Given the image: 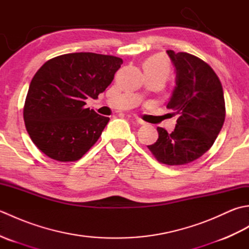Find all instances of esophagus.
Masks as SVG:
<instances>
[{
	"label": "esophagus",
	"instance_id": "34e87169",
	"mask_svg": "<svg viewBox=\"0 0 249 249\" xmlns=\"http://www.w3.org/2000/svg\"><path fill=\"white\" fill-rule=\"evenodd\" d=\"M134 120L137 122V123L140 124V125H144L145 124L144 121H142L140 118H138V116H136V115H134Z\"/></svg>",
	"mask_w": 249,
	"mask_h": 249
}]
</instances>
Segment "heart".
Masks as SVG:
<instances>
[{
    "label": "heart",
    "instance_id": "b5f03b06",
    "mask_svg": "<svg viewBox=\"0 0 249 249\" xmlns=\"http://www.w3.org/2000/svg\"><path fill=\"white\" fill-rule=\"evenodd\" d=\"M144 71L160 72L167 76L170 73V65L168 60L163 55H154L147 59L144 63Z\"/></svg>",
    "mask_w": 249,
    "mask_h": 249
}]
</instances>
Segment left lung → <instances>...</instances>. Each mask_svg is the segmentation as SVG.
<instances>
[{
	"mask_svg": "<svg viewBox=\"0 0 249 249\" xmlns=\"http://www.w3.org/2000/svg\"><path fill=\"white\" fill-rule=\"evenodd\" d=\"M167 53L177 70V87L167 108L179 116L172 133L157 127L158 139L147 147L160 162L182 166L202 156L217 138L226 116L224 91L208 63L187 52Z\"/></svg>",
	"mask_w": 249,
	"mask_h": 249,
	"instance_id": "1",
	"label": "left lung"
}]
</instances>
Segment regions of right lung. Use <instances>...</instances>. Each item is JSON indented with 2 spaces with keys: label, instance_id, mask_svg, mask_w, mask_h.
Here are the masks:
<instances>
[{
  "label": "right lung",
  "instance_id": "obj_1",
  "mask_svg": "<svg viewBox=\"0 0 249 249\" xmlns=\"http://www.w3.org/2000/svg\"><path fill=\"white\" fill-rule=\"evenodd\" d=\"M123 60L77 52L55 56L36 71L26 95L23 119L37 149L51 160L76 161L102 135L109 118L86 108L109 84Z\"/></svg>",
  "mask_w": 249,
  "mask_h": 249
}]
</instances>
